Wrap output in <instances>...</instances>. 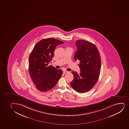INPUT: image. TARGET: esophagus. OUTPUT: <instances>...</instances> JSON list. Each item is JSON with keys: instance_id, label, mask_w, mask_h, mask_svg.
Wrapping results in <instances>:
<instances>
[{"instance_id": "1", "label": "esophagus", "mask_w": 129, "mask_h": 129, "mask_svg": "<svg viewBox=\"0 0 129 129\" xmlns=\"http://www.w3.org/2000/svg\"><path fill=\"white\" fill-rule=\"evenodd\" d=\"M70 72H68V71H66V70H64V71H63V73L64 74H67V73H69Z\"/></svg>"}]
</instances>
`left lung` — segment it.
I'll return each instance as SVG.
<instances>
[{
    "label": "left lung",
    "mask_w": 129,
    "mask_h": 129,
    "mask_svg": "<svg viewBox=\"0 0 129 129\" xmlns=\"http://www.w3.org/2000/svg\"><path fill=\"white\" fill-rule=\"evenodd\" d=\"M77 51L74 54L75 61H80V72L72 71L74 78L71 87L80 93H85L94 87L98 80L101 70V57L98 48L91 42L78 40L76 42Z\"/></svg>",
    "instance_id": "1"
}]
</instances>
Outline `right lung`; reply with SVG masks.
I'll list each match as a JSON object with an SVG mask.
<instances>
[{
  "label": "right lung",
  "instance_id": "right-lung-1",
  "mask_svg": "<svg viewBox=\"0 0 129 129\" xmlns=\"http://www.w3.org/2000/svg\"><path fill=\"white\" fill-rule=\"evenodd\" d=\"M64 43L53 38L42 39L36 44L29 59V72L36 88L47 92L53 88L62 76V70L48 66L56 46Z\"/></svg>",
  "mask_w": 129,
  "mask_h": 129
}]
</instances>
